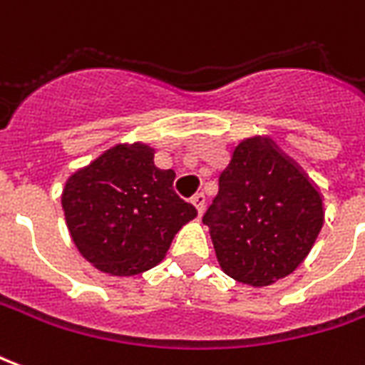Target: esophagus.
<instances>
[{
  "label": "esophagus",
  "mask_w": 365,
  "mask_h": 365,
  "mask_svg": "<svg viewBox=\"0 0 365 365\" xmlns=\"http://www.w3.org/2000/svg\"><path fill=\"white\" fill-rule=\"evenodd\" d=\"M191 203L195 205V209L199 210V215H203L205 207H207V203H205V193H203V191H199V193H195V195L191 197Z\"/></svg>",
  "instance_id": "1"
}]
</instances>
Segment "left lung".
Segmentation results:
<instances>
[{"label": "left lung", "instance_id": "left-lung-1", "mask_svg": "<svg viewBox=\"0 0 365 365\" xmlns=\"http://www.w3.org/2000/svg\"><path fill=\"white\" fill-rule=\"evenodd\" d=\"M323 222L319 185L267 135H251L234 147L203 215L220 269L253 288L296 271Z\"/></svg>", "mask_w": 365, "mask_h": 365}]
</instances>
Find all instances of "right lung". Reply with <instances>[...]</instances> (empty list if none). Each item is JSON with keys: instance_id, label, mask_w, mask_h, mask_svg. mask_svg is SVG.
Segmentation results:
<instances>
[{"instance_id": "add662e5", "label": "right lung", "mask_w": 365, "mask_h": 365, "mask_svg": "<svg viewBox=\"0 0 365 365\" xmlns=\"http://www.w3.org/2000/svg\"><path fill=\"white\" fill-rule=\"evenodd\" d=\"M174 170L155 148L118 143L67 178L61 207L75 247L98 271L133 277L158 265L183 224L197 217L174 191Z\"/></svg>"}]
</instances>
